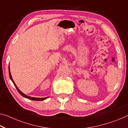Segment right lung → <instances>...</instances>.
<instances>
[{
	"instance_id": "obj_1",
	"label": "right lung",
	"mask_w": 128,
	"mask_h": 128,
	"mask_svg": "<svg viewBox=\"0 0 128 128\" xmlns=\"http://www.w3.org/2000/svg\"><path fill=\"white\" fill-rule=\"evenodd\" d=\"M8 72H9V76H10V78L11 80L12 81L14 84V86H15V88H16V89H17L18 91V92L19 93V94H21L22 96H23V97L26 98H28V99H30V100H34V101H43V100H46L48 98V97H44V98H36V97H30V96H28L27 95H26V94H24V93H23L20 90H19L18 88V87L16 86V84H15L14 81V80L12 79V78L11 76V72H10V66L8 67Z\"/></svg>"
}]
</instances>
